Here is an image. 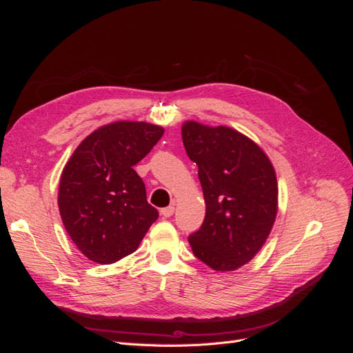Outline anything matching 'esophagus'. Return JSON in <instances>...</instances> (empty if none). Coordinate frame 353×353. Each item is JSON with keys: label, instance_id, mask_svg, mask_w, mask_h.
Wrapping results in <instances>:
<instances>
[{"label": "esophagus", "instance_id": "esophagus-1", "mask_svg": "<svg viewBox=\"0 0 353 353\" xmlns=\"http://www.w3.org/2000/svg\"><path fill=\"white\" fill-rule=\"evenodd\" d=\"M174 212H175V208L170 205V206H168V208H163L162 210H160V213H162V215L165 216V218H169V216H172L174 215Z\"/></svg>", "mask_w": 353, "mask_h": 353}]
</instances>
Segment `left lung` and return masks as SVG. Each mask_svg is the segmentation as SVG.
<instances>
[{
    "mask_svg": "<svg viewBox=\"0 0 353 353\" xmlns=\"http://www.w3.org/2000/svg\"><path fill=\"white\" fill-rule=\"evenodd\" d=\"M188 157L199 166L206 215L188 241L215 271L248 263L268 239L276 216L275 170L262 148L228 126L183 125Z\"/></svg>",
    "mask_w": 353,
    "mask_h": 353,
    "instance_id": "left-lung-1",
    "label": "left lung"
}]
</instances>
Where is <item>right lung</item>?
<instances>
[{
	"mask_svg": "<svg viewBox=\"0 0 353 353\" xmlns=\"http://www.w3.org/2000/svg\"><path fill=\"white\" fill-rule=\"evenodd\" d=\"M163 132L145 122L109 123L85 138L63 169V225L90 261L108 265L131 254L159 218L134 166Z\"/></svg>",
	"mask_w": 353,
	"mask_h": 353,
	"instance_id": "add662e5",
	"label": "right lung"
}]
</instances>
